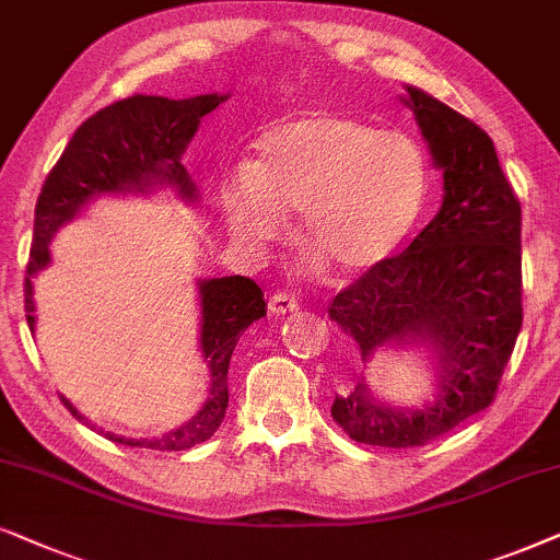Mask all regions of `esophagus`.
Segmentation results:
<instances>
[{"instance_id":"34e87169","label":"esophagus","mask_w":560,"mask_h":560,"mask_svg":"<svg viewBox=\"0 0 560 560\" xmlns=\"http://www.w3.org/2000/svg\"><path fill=\"white\" fill-rule=\"evenodd\" d=\"M268 310H271L273 317H281V315H289V312L300 310V302H296V296L289 292H273L271 300H268Z\"/></svg>"}]
</instances>
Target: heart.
<instances>
[{
  "mask_svg": "<svg viewBox=\"0 0 560 560\" xmlns=\"http://www.w3.org/2000/svg\"><path fill=\"white\" fill-rule=\"evenodd\" d=\"M428 197V159L401 130L342 115H310L268 128L256 161L220 186L237 241L264 245L281 212H302V237L340 273L369 271L405 243Z\"/></svg>",
  "mask_w": 560,
  "mask_h": 560,
  "instance_id": "1",
  "label": "heart"
}]
</instances>
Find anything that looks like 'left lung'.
<instances>
[{
    "instance_id": "1",
    "label": "left lung",
    "mask_w": 560,
    "mask_h": 560,
    "mask_svg": "<svg viewBox=\"0 0 560 560\" xmlns=\"http://www.w3.org/2000/svg\"><path fill=\"white\" fill-rule=\"evenodd\" d=\"M407 94L443 168V207L407 250L358 276L327 307L363 358L407 340H430L441 355L432 407H378L363 384L335 397L342 430L382 448H417L487 409L523 327V210L494 143L448 104L412 86Z\"/></svg>"
}]
</instances>
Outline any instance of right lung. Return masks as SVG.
I'll list each match as a JSON object with an SVG mask.
<instances>
[{
  "label": "right lung",
  "instance_id": "right-lung-1",
  "mask_svg": "<svg viewBox=\"0 0 560 560\" xmlns=\"http://www.w3.org/2000/svg\"><path fill=\"white\" fill-rule=\"evenodd\" d=\"M225 100L202 94L194 100L136 94L109 104L81 122L61 159L50 168L35 205L33 245L25 276V312L35 330L33 276L50 260L48 243L54 233L73 220L94 194L143 191L153 184H174L178 194L194 199V182L182 166V155L197 132L199 119ZM202 294V353L210 363V399L202 412L182 428L153 441H128L107 432L109 441L153 451H186L205 443L220 428L228 407V366L243 330L266 315L264 292L248 276H222L199 284ZM61 401L77 420H84L69 399ZM94 428V424H92Z\"/></svg>",
  "mask_w": 560,
  "mask_h": 560
}]
</instances>
